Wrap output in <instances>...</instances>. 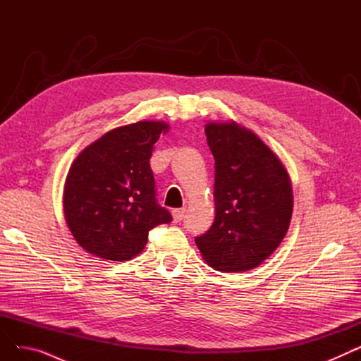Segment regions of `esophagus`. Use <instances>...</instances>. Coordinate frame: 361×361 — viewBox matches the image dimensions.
Listing matches in <instances>:
<instances>
[{"label":"esophagus","instance_id":"esophagus-1","mask_svg":"<svg viewBox=\"0 0 361 361\" xmlns=\"http://www.w3.org/2000/svg\"><path fill=\"white\" fill-rule=\"evenodd\" d=\"M184 214H185V209L184 207H181V209H174L173 211V218L176 222H180L183 218H184Z\"/></svg>","mask_w":361,"mask_h":361}]
</instances>
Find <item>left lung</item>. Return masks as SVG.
<instances>
[{"mask_svg":"<svg viewBox=\"0 0 361 361\" xmlns=\"http://www.w3.org/2000/svg\"><path fill=\"white\" fill-rule=\"evenodd\" d=\"M204 133L215 159V221L195 241L214 269L250 271L288 231L291 181L279 158L249 128L235 121L207 123Z\"/></svg>","mask_w":361,"mask_h":361,"instance_id":"obj_1","label":"left lung"}]
</instances>
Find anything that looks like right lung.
Instances as JSON below:
<instances>
[{
	"instance_id": "right-lung-1",
	"label": "right lung",
	"mask_w": 361,
	"mask_h": 361,
	"mask_svg": "<svg viewBox=\"0 0 361 361\" xmlns=\"http://www.w3.org/2000/svg\"><path fill=\"white\" fill-rule=\"evenodd\" d=\"M169 126L139 121L114 128L85 147L64 184V215L82 247L101 259L123 262L145 249L157 225L173 221L158 204L149 159Z\"/></svg>"
}]
</instances>
